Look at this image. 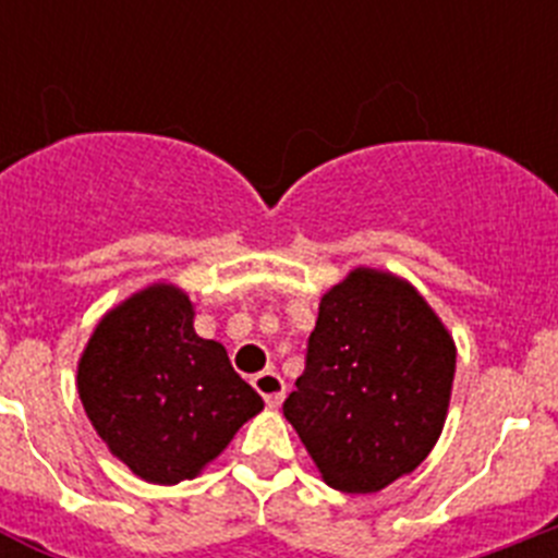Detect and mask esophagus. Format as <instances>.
Listing matches in <instances>:
<instances>
[{
	"label": "esophagus",
	"mask_w": 558,
	"mask_h": 558,
	"mask_svg": "<svg viewBox=\"0 0 558 558\" xmlns=\"http://www.w3.org/2000/svg\"><path fill=\"white\" fill-rule=\"evenodd\" d=\"M254 388L259 391V397L265 399V405L268 408H279L284 399V379L268 368V372L256 374L254 377Z\"/></svg>",
	"instance_id": "1"
}]
</instances>
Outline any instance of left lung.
Returning a JSON list of instances; mask_svg holds the SVG:
<instances>
[{"label":"left lung","mask_w":558,"mask_h":558,"mask_svg":"<svg viewBox=\"0 0 558 558\" xmlns=\"http://www.w3.org/2000/svg\"><path fill=\"white\" fill-rule=\"evenodd\" d=\"M452 377L456 343L430 304L397 276L357 268L322 299L282 411L332 489L372 495L433 450Z\"/></svg>","instance_id":"left-lung-1"}]
</instances>
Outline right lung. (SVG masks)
Masks as SVG:
<instances>
[{
    "instance_id": "1",
    "label": "right lung",
    "mask_w": 558,
    "mask_h": 558,
    "mask_svg": "<svg viewBox=\"0 0 558 558\" xmlns=\"http://www.w3.org/2000/svg\"><path fill=\"white\" fill-rule=\"evenodd\" d=\"M192 318L186 293L153 284L97 324L77 366L81 402L108 450L165 486L198 475L263 411V397Z\"/></svg>"
}]
</instances>
